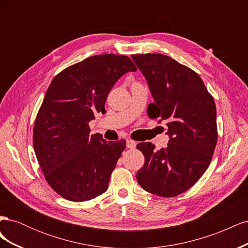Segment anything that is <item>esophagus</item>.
<instances>
[{"label":"esophagus","instance_id":"esophagus-1","mask_svg":"<svg viewBox=\"0 0 248 248\" xmlns=\"http://www.w3.org/2000/svg\"><path fill=\"white\" fill-rule=\"evenodd\" d=\"M126 146H127V148H129V149H134L137 146V142L132 140H130V139H128L126 141Z\"/></svg>","mask_w":248,"mask_h":248}]
</instances>
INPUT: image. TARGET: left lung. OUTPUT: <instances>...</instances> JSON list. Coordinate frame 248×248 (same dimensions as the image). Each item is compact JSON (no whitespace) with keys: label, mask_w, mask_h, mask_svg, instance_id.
<instances>
[{"label":"left lung","mask_w":248,"mask_h":248,"mask_svg":"<svg viewBox=\"0 0 248 248\" xmlns=\"http://www.w3.org/2000/svg\"><path fill=\"white\" fill-rule=\"evenodd\" d=\"M153 96L148 116L168 126L166 149L137 148L145 156L137 180L146 191L172 198L189 189L208 169L217 142L216 107L204 82L187 66L161 54L132 55Z\"/></svg>","instance_id":"obj_1"}]
</instances>
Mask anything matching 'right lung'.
<instances>
[{
  "label": "right lung",
  "instance_id": "add662e5",
  "mask_svg": "<svg viewBox=\"0 0 248 248\" xmlns=\"http://www.w3.org/2000/svg\"><path fill=\"white\" fill-rule=\"evenodd\" d=\"M137 67L126 56L98 55L67 67L50 82L37 114L33 145L44 178L62 198L92 200L106 192L126 148L90 134L89 122L106 111L116 81Z\"/></svg>",
  "mask_w": 248,
  "mask_h": 248
}]
</instances>
